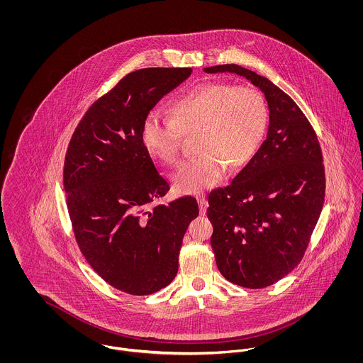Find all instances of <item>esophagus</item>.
Instances as JSON below:
<instances>
[{
    "instance_id": "esophagus-1",
    "label": "esophagus",
    "mask_w": 363,
    "mask_h": 363,
    "mask_svg": "<svg viewBox=\"0 0 363 363\" xmlns=\"http://www.w3.org/2000/svg\"><path fill=\"white\" fill-rule=\"evenodd\" d=\"M199 207H200V213L206 215L207 213L208 201L206 199H199Z\"/></svg>"
}]
</instances>
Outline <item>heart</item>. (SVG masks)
I'll return each instance as SVG.
<instances>
[{"label":"heart","instance_id":"1","mask_svg":"<svg viewBox=\"0 0 363 363\" xmlns=\"http://www.w3.org/2000/svg\"><path fill=\"white\" fill-rule=\"evenodd\" d=\"M174 120L150 111L141 128L147 150L166 164L181 155L182 135L200 132L201 154L174 175L181 194H199L222 182L227 167L238 172L257 155L268 126V107L257 89L225 83L193 86L172 106Z\"/></svg>","mask_w":363,"mask_h":363}]
</instances>
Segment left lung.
Masks as SVG:
<instances>
[{
	"instance_id": "8db88e82",
	"label": "left lung",
	"mask_w": 363,
	"mask_h": 363,
	"mask_svg": "<svg viewBox=\"0 0 363 363\" xmlns=\"http://www.w3.org/2000/svg\"><path fill=\"white\" fill-rule=\"evenodd\" d=\"M204 72L242 76L268 104V132L257 155L228 186L209 193L207 209L220 274L241 287L262 289L305 255L325 197L321 148L301 108L267 77L235 64Z\"/></svg>"
}]
</instances>
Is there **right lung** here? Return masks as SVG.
Wrapping results in <instances>:
<instances>
[{"label": "right lung", "mask_w": 363, "mask_h": 363, "mask_svg": "<svg viewBox=\"0 0 363 363\" xmlns=\"http://www.w3.org/2000/svg\"><path fill=\"white\" fill-rule=\"evenodd\" d=\"M190 68L126 74L86 110L65 156L64 188L79 247L114 289L150 295L173 281L194 197L156 204L169 189L141 138L145 116Z\"/></svg>", "instance_id": "add662e5"}]
</instances>
